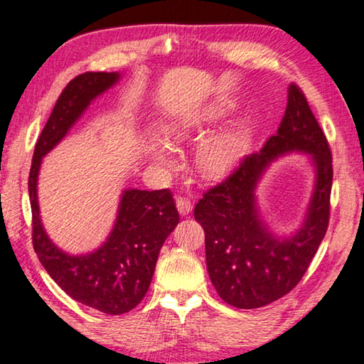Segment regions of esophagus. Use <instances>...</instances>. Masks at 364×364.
<instances>
[{
  "label": "esophagus",
  "instance_id": "esophagus-1",
  "mask_svg": "<svg viewBox=\"0 0 364 364\" xmlns=\"http://www.w3.org/2000/svg\"><path fill=\"white\" fill-rule=\"evenodd\" d=\"M176 206H177V210H178V213L182 214V216H187V214H190L193 210L192 201L186 198V196H181V198H177Z\"/></svg>",
  "mask_w": 364,
  "mask_h": 364
}]
</instances>
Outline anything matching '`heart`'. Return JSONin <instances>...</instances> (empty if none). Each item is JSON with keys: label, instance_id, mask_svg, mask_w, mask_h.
Segmentation results:
<instances>
[{"label": "heart", "instance_id": "obj_1", "mask_svg": "<svg viewBox=\"0 0 364 364\" xmlns=\"http://www.w3.org/2000/svg\"><path fill=\"white\" fill-rule=\"evenodd\" d=\"M225 106L219 105L203 112H190L182 114L166 126V139L169 141H182L192 136L195 132L205 126L206 122H211L224 112ZM247 143V134L242 129H230L225 132L213 135L211 139L201 143L198 150V166L201 172L208 177H221L234 168L235 163L242 156L243 148ZM154 158L159 163L168 161V151L164 148H158L154 151Z\"/></svg>", "mask_w": 364, "mask_h": 364}]
</instances>
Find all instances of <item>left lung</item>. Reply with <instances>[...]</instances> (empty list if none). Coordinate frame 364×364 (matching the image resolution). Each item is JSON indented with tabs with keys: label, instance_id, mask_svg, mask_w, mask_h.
<instances>
[{
	"label": "left lung",
	"instance_id": "left-lung-1",
	"mask_svg": "<svg viewBox=\"0 0 364 364\" xmlns=\"http://www.w3.org/2000/svg\"><path fill=\"white\" fill-rule=\"evenodd\" d=\"M289 151L312 154L317 183L301 230L279 239L260 223L254 188L270 161ZM332 176L329 143L305 93L291 83L276 135L258 153L243 158L228 178L206 190L195 206V221L205 230L208 272L225 303L240 309L261 308L295 289L329 225Z\"/></svg>",
	"mask_w": 364,
	"mask_h": 364
}]
</instances>
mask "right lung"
<instances>
[{
    "instance_id": "1",
    "label": "right lung",
    "mask_w": 364,
    "mask_h": 364,
    "mask_svg": "<svg viewBox=\"0 0 364 364\" xmlns=\"http://www.w3.org/2000/svg\"><path fill=\"white\" fill-rule=\"evenodd\" d=\"M117 79V73H85L65 85L35 145L28 174L32 243L40 263L75 301L106 314L127 313L146 295L159 250L178 224L171 190H126L108 240L90 255L70 256L48 238L41 225L37 178L41 158L64 139L90 101Z\"/></svg>"
}]
</instances>
